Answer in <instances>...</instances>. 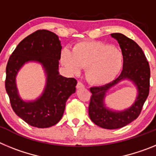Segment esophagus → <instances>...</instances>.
I'll return each instance as SVG.
<instances>
[{
	"instance_id": "esophagus-1",
	"label": "esophagus",
	"mask_w": 156,
	"mask_h": 156,
	"mask_svg": "<svg viewBox=\"0 0 156 156\" xmlns=\"http://www.w3.org/2000/svg\"><path fill=\"white\" fill-rule=\"evenodd\" d=\"M76 88H77V89H82V88H84V85L82 83L78 82V83H77Z\"/></svg>"
}]
</instances>
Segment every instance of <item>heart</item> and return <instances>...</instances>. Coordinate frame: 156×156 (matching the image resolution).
<instances>
[{"instance_id": "1", "label": "heart", "mask_w": 156, "mask_h": 156, "mask_svg": "<svg viewBox=\"0 0 156 156\" xmlns=\"http://www.w3.org/2000/svg\"><path fill=\"white\" fill-rule=\"evenodd\" d=\"M61 62L71 74H78L85 68L87 81L103 86L115 79L123 64V56L118 48L101 41H82L61 52Z\"/></svg>"}]
</instances>
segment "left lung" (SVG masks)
Returning a JSON list of instances; mask_svg holds the SVG:
<instances>
[{
    "label": "left lung",
    "instance_id": "left-lung-1",
    "mask_svg": "<svg viewBox=\"0 0 156 156\" xmlns=\"http://www.w3.org/2000/svg\"><path fill=\"white\" fill-rule=\"evenodd\" d=\"M116 40L123 56V66L119 76L112 82L90 89L92 93L88 108L92 122L104 129L123 127L140 115L144 103L149 94L150 68L142 49L137 43L122 34H112ZM131 82L137 90V96L131 106L123 110L110 109L105 103L107 93L122 81Z\"/></svg>",
    "mask_w": 156,
    "mask_h": 156
}]
</instances>
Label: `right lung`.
Wrapping results in <instances>:
<instances>
[{
	"instance_id": "add662e5",
	"label": "right lung",
	"mask_w": 156,
	"mask_h": 156,
	"mask_svg": "<svg viewBox=\"0 0 156 156\" xmlns=\"http://www.w3.org/2000/svg\"><path fill=\"white\" fill-rule=\"evenodd\" d=\"M62 45L58 35L48 30H37L19 43L6 67L5 89L16 115L34 127L48 128L60 121L66 101L76 91L77 81L59 73ZM38 63L44 69V90L34 100H24L19 94L16 76L25 64Z\"/></svg>"
}]
</instances>
